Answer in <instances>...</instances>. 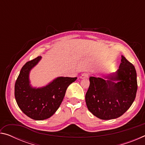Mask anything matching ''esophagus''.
Segmentation results:
<instances>
[{
  "instance_id": "34e87169",
  "label": "esophagus",
  "mask_w": 145,
  "mask_h": 145,
  "mask_svg": "<svg viewBox=\"0 0 145 145\" xmlns=\"http://www.w3.org/2000/svg\"><path fill=\"white\" fill-rule=\"evenodd\" d=\"M88 77V73H83L80 76V78H86Z\"/></svg>"
}]
</instances>
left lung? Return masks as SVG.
I'll return each instance as SVG.
<instances>
[{
  "instance_id": "8db88e82",
  "label": "left lung",
  "mask_w": 145,
  "mask_h": 145,
  "mask_svg": "<svg viewBox=\"0 0 145 145\" xmlns=\"http://www.w3.org/2000/svg\"><path fill=\"white\" fill-rule=\"evenodd\" d=\"M86 94L88 109L101 120L117 118L131 106L136 96L137 74L134 65L121 56L119 69L104 78L90 77Z\"/></svg>"
}]
</instances>
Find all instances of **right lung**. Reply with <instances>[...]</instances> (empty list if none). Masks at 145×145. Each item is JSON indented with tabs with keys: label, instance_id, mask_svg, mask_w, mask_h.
<instances>
[{
	"label": "right lung",
	"instance_id": "right-lung-1",
	"mask_svg": "<svg viewBox=\"0 0 145 145\" xmlns=\"http://www.w3.org/2000/svg\"><path fill=\"white\" fill-rule=\"evenodd\" d=\"M41 59V56H38L27 62L22 68L14 85V97L19 108L35 120L52 116L59 107L68 86L77 79V77H58L45 86L33 87L29 73Z\"/></svg>",
	"mask_w": 145,
	"mask_h": 145
}]
</instances>
